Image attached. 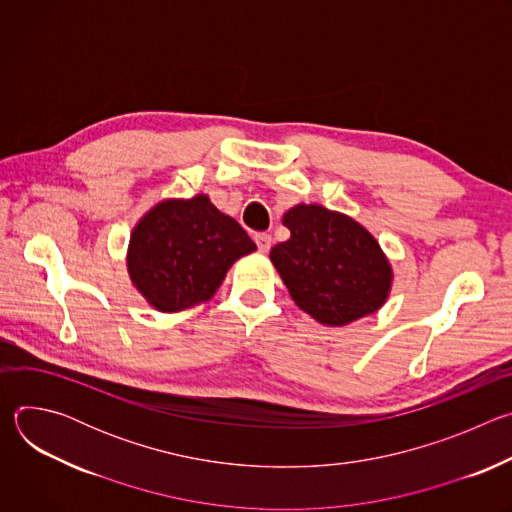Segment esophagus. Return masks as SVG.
Here are the masks:
<instances>
[{"label":"esophagus","instance_id":"1","mask_svg":"<svg viewBox=\"0 0 512 512\" xmlns=\"http://www.w3.org/2000/svg\"><path fill=\"white\" fill-rule=\"evenodd\" d=\"M255 243H257V247H259L261 253H267V251L271 249V235L259 233V235H255Z\"/></svg>","mask_w":512,"mask_h":512}]
</instances>
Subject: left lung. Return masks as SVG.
<instances>
[{
    "mask_svg": "<svg viewBox=\"0 0 512 512\" xmlns=\"http://www.w3.org/2000/svg\"><path fill=\"white\" fill-rule=\"evenodd\" d=\"M291 237L269 253L294 302L326 326L377 312L391 289V265L375 237L350 216L320 204L283 214Z\"/></svg>",
    "mask_w": 512,
    "mask_h": 512,
    "instance_id": "left-lung-1",
    "label": "left lung"
}]
</instances>
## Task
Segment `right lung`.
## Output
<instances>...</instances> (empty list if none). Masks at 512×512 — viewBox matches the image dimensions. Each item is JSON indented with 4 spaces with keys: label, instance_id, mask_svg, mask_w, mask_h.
Here are the masks:
<instances>
[{
    "label": "right lung",
    "instance_id": "right-lung-1",
    "mask_svg": "<svg viewBox=\"0 0 512 512\" xmlns=\"http://www.w3.org/2000/svg\"><path fill=\"white\" fill-rule=\"evenodd\" d=\"M257 249L235 218L208 196L164 200L131 233L127 269L139 294L160 312L212 298L229 267Z\"/></svg>",
    "mask_w": 512,
    "mask_h": 512
}]
</instances>
